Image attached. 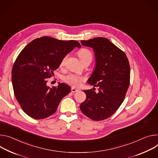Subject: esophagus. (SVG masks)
<instances>
[{
	"instance_id": "esophagus-1",
	"label": "esophagus",
	"mask_w": 158,
	"mask_h": 158,
	"mask_svg": "<svg viewBox=\"0 0 158 158\" xmlns=\"http://www.w3.org/2000/svg\"><path fill=\"white\" fill-rule=\"evenodd\" d=\"M71 91H72V92H73V93H75V92H78V89H75L74 87H72V89H71Z\"/></svg>"
}]
</instances>
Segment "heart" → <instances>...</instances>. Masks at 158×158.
<instances>
[{"instance_id":"obj_1","label":"heart","mask_w":158,"mask_h":158,"mask_svg":"<svg viewBox=\"0 0 158 158\" xmlns=\"http://www.w3.org/2000/svg\"><path fill=\"white\" fill-rule=\"evenodd\" d=\"M78 56L80 58V59L81 60V61L83 62L85 61H88V60H92V54L90 50H89L88 49H85V48H83L81 49H80L78 52ZM64 58H63L61 61V64H62L64 61ZM63 80L65 82H66L67 83L73 86H78L81 82L83 80V77L78 76L77 75L75 74H69L66 75L65 77H64Z\"/></svg>"}]
</instances>
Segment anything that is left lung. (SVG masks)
I'll list each match as a JSON object with an SVG mask.
<instances>
[{
	"label": "left lung",
	"instance_id": "1",
	"mask_svg": "<svg viewBox=\"0 0 158 158\" xmlns=\"http://www.w3.org/2000/svg\"><path fill=\"white\" fill-rule=\"evenodd\" d=\"M81 43L94 51L96 64L87 83L98 87V92L83 90L86 98L80 104V110L94 120L106 119L125 98L130 83L129 60L124 52L107 38H95Z\"/></svg>",
	"mask_w": 158,
	"mask_h": 158
}]
</instances>
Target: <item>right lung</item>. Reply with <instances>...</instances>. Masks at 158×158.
Returning <instances> with one entry per match:
<instances>
[{"label":"right lung","mask_w":158,"mask_h":158,"mask_svg":"<svg viewBox=\"0 0 158 158\" xmlns=\"http://www.w3.org/2000/svg\"><path fill=\"white\" fill-rule=\"evenodd\" d=\"M76 47L81 48V45L75 40L43 36L29 43L17 56L12 69L13 89L17 100L29 117L35 119L49 117L71 92V87L63 83L50 88L47 80Z\"/></svg>","instance_id":"1"}]
</instances>
